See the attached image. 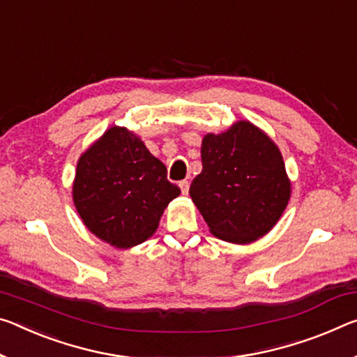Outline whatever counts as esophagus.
<instances>
[{
    "label": "esophagus",
    "instance_id": "34e87169",
    "mask_svg": "<svg viewBox=\"0 0 357 357\" xmlns=\"http://www.w3.org/2000/svg\"><path fill=\"white\" fill-rule=\"evenodd\" d=\"M179 188H181V192H183L184 195H188L189 194V181H181Z\"/></svg>",
    "mask_w": 357,
    "mask_h": 357
}]
</instances>
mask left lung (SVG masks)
I'll list each match as a JSON object with an SVG mask.
<instances>
[{
	"mask_svg": "<svg viewBox=\"0 0 357 357\" xmlns=\"http://www.w3.org/2000/svg\"><path fill=\"white\" fill-rule=\"evenodd\" d=\"M202 165L189 194L214 236L248 245L275 227L291 199V181L268 135L248 121L208 133Z\"/></svg>",
	"mask_w": 357,
	"mask_h": 357,
	"instance_id": "left-lung-1",
	"label": "left lung"
}]
</instances>
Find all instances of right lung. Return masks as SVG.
Listing matches in <instances>:
<instances>
[{"instance_id": "obj_1", "label": "right lung", "mask_w": 357, "mask_h": 357, "mask_svg": "<svg viewBox=\"0 0 357 357\" xmlns=\"http://www.w3.org/2000/svg\"><path fill=\"white\" fill-rule=\"evenodd\" d=\"M181 194L167 167L126 127H111L79 157L73 202L86 227L119 250L154 235Z\"/></svg>"}]
</instances>
